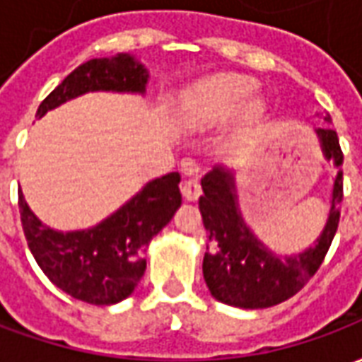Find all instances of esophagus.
Returning <instances> with one entry per match:
<instances>
[{
  "label": "esophagus",
  "mask_w": 362,
  "mask_h": 362,
  "mask_svg": "<svg viewBox=\"0 0 362 362\" xmlns=\"http://www.w3.org/2000/svg\"><path fill=\"white\" fill-rule=\"evenodd\" d=\"M182 196L184 199H188V202H196L202 196V186H199V182L196 178H192V180H186L182 184Z\"/></svg>",
  "instance_id": "esophagus-1"
}]
</instances>
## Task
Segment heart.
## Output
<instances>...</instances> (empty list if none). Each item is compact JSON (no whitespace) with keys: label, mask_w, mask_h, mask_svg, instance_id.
<instances>
[{"label":"heart","mask_w":362,"mask_h":362,"mask_svg":"<svg viewBox=\"0 0 362 362\" xmlns=\"http://www.w3.org/2000/svg\"><path fill=\"white\" fill-rule=\"evenodd\" d=\"M258 83L236 74L215 75L197 83L182 96L178 118L188 127H209L230 118L243 106L244 119H256L266 110V103L256 93Z\"/></svg>","instance_id":"1"}]
</instances>
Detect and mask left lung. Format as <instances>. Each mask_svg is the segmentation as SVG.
<instances>
[{"label":"left lung","instance_id":"8db88e82","mask_svg":"<svg viewBox=\"0 0 362 362\" xmlns=\"http://www.w3.org/2000/svg\"><path fill=\"white\" fill-rule=\"evenodd\" d=\"M324 119L332 122L329 116ZM314 134L318 137L322 155L327 163H334L337 174L326 225L303 252L281 256L267 248L248 227L238 204L235 168L217 165L202 178L204 196L199 197V211L207 230L204 279L209 293L219 303L250 310L275 306L296 295L322 266L339 223L343 153L335 129L314 127Z\"/></svg>","mask_w":362,"mask_h":362}]
</instances>
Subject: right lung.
Segmentation results:
<instances>
[{
	"label": "right lung",
	"mask_w": 362,
	"mask_h": 362,
	"mask_svg": "<svg viewBox=\"0 0 362 362\" xmlns=\"http://www.w3.org/2000/svg\"><path fill=\"white\" fill-rule=\"evenodd\" d=\"M149 71L132 54L85 62L38 106L36 116L87 93L145 95ZM180 174L149 180L95 227L56 230L44 225L19 189V211L28 248L44 275L83 303L110 306L132 295L141 281L147 246L180 207Z\"/></svg>",
	"instance_id": "1"
}]
</instances>
